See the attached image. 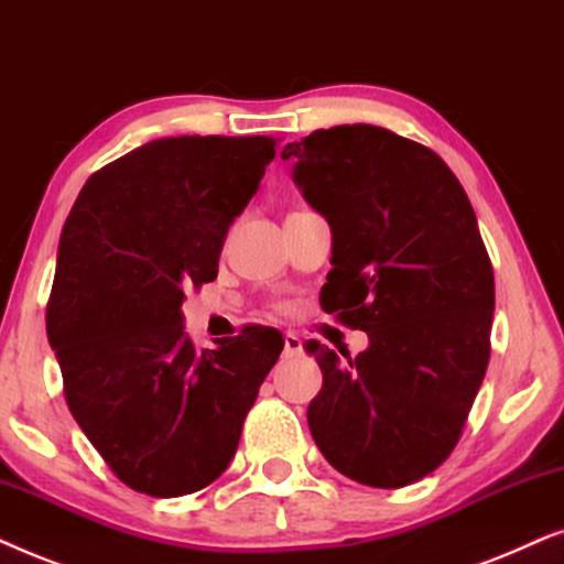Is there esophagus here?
Wrapping results in <instances>:
<instances>
[{
    "instance_id": "obj_1",
    "label": "esophagus",
    "mask_w": 564,
    "mask_h": 564,
    "mask_svg": "<svg viewBox=\"0 0 564 564\" xmlns=\"http://www.w3.org/2000/svg\"><path fill=\"white\" fill-rule=\"evenodd\" d=\"M304 350V340L296 333L283 335V356H299Z\"/></svg>"
}]
</instances>
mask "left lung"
<instances>
[{
	"instance_id": "obj_1",
	"label": "left lung",
	"mask_w": 564,
	"mask_h": 564,
	"mask_svg": "<svg viewBox=\"0 0 564 564\" xmlns=\"http://www.w3.org/2000/svg\"><path fill=\"white\" fill-rule=\"evenodd\" d=\"M283 160L333 227L322 310L369 333L348 360L306 343L325 379L312 438L360 485L417 482L459 444L490 360L495 278L475 208L433 149L379 126L319 129Z\"/></svg>"
}]
</instances>
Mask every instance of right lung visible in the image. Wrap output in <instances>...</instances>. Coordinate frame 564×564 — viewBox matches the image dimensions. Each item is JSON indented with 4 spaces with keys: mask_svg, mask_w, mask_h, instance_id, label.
Segmentation results:
<instances>
[{
    "mask_svg": "<svg viewBox=\"0 0 564 564\" xmlns=\"http://www.w3.org/2000/svg\"><path fill=\"white\" fill-rule=\"evenodd\" d=\"M275 144L149 141L97 170L64 224L48 343L74 420L131 490L180 498L221 477L281 356L283 335L262 325L195 350L180 314L185 291L219 273L229 224Z\"/></svg>",
    "mask_w": 564,
    "mask_h": 564,
    "instance_id": "obj_1",
    "label": "right lung"
}]
</instances>
